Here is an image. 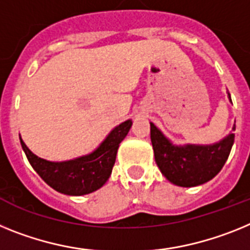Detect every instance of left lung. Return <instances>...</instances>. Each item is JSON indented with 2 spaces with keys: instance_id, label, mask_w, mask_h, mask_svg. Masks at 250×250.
Listing matches in <instances>:
<instances>
[{
  "instance_id": "8db88e82",
  "label": "left lung",
  "mask_w": 250,
  "mask_h": 250,
  "mask_svg": "<svg viewBox=\"0 0 250 250\" xmlns=\"http://www.w3.org/2000/svg\"><path fill=\"white\" fill-rule=\"evenodd\" d=\"M151 142L162 175L175 185L192 188L205 184L220 172L233 147L234 133L208 146H175L151 123Z\"/></svg>"
}]
</instances>
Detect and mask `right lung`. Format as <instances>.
I'll return each instance as SVG.
<instances>
[{"label":"right lung","instance_id":"right-lung-1","mask_svg":"<svg viewBox=\"0 0 250 250\" xmlns=\"http://www.w3.org/2000/svg\"><path fill=\"white\" fill-rule=\"evenodd\" d=\"M131 125V119L121 123L108 134L95 151L70 161H46L34 155L21 137L20 142L32 168L50 188L62 194L80 196L98 190L107 182L116 162L119 143L125 140Z\"/></svg>","mask_w":250,"mask_h":250}]
</instances>
